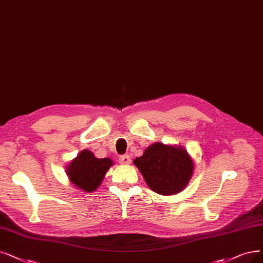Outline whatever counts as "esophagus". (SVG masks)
I'll list each match as a JSON object with an SVG mask.
<instances>
[{
	"label": "esophagus",
	"instance_id": "esophagus-1",
	"mask_svg": "<svg viewBox=\"0 0 263 263\" xmlns=\"http://www.w3.org/2000/svg\"><path fill=\"white\" fill-rule=\"evenodd\" d=\"M119 162L121 164H123V165H127V164L130 163V157L128 155H126V154L125 155H121L119 157Z\"/></svg>",
	"mask_w": 263,
	"mask_h": 263
}]
</instances>
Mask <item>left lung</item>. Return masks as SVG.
Returning a JSON list of instances; mask_svg holds the SVG:
<instances>
[{
    "label": "left lung",
    "instance_id": "obj_1",
    "mask_svg": "<svg viewBox=\"0 0 263 263\" xmlns=\"http://www.w3.org/2000/svg\"><path fill=\"white\" fill-rule=\"evenodd\" d=\"M146 184L161 195L182 191L193 174V162L180 146L156 142L145 149L142 156L135 159Z\"/></svg>",
    "mask_w": 263,
    "mask_h": 263
}]
</instances>
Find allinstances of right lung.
Masks as SVG:
<instances>
[{
  "label": "right lung",
  "instance_id": "1",
  "mask_svg": "<svg viewBox=\"0 0 263 263\" xmlns=\"http://www.w3.org/2000/svg\"><path fill=\"white\" fill-rule=\"evenodd\" d=\"M113 162L106 159H97L92 152L83 150L77 159L67 167L70 181L83 191H95L101 183L104 175Z\"/></svg>",
  "mask_w": 263,
  "mask_h": 263
}]
</instances>
